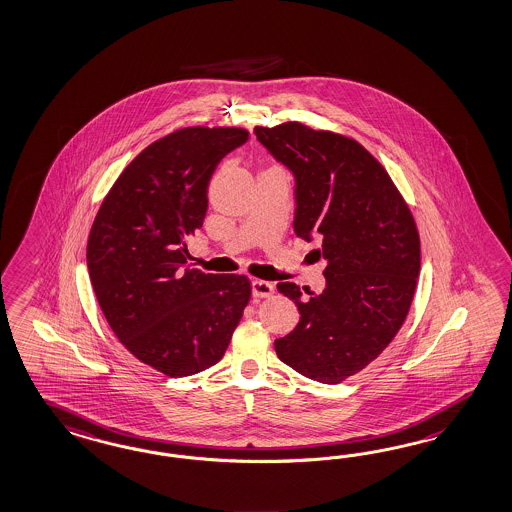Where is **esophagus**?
<instances>
[{"instance_id": "1", "label": "esophagus", "mask_w": 512, "mask_h": 512, "mask_svg": "<svg viewBox=\"0 0 512 512\" xmlns=\"http://www.w3.org/2000/svg\"><path fill=\"white\" fill-rule=\"evenodd\" d=\"M275 292L273 284L271 282H265V280H252V295L254 297H271Z\"/></svg>"}]
</instances>
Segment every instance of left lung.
<instances>
[{
	"mask_svg": "<svg viewBox=\"0 0 512 512\" xmlns=\"http://www.w3.org/2000/svg\"><path fill=\"white\" fill-rule=\"evenodd\" d=\"M254 132L295 176V235L316 237L327 260L320 295L278 284L301 320L275 340V351L305 378L340 383L370 365L408 316L421 271L417 224L387 170L357 140L299 121Z\"/></svg>",
	"mask_w": 512,
	"mask_h": 512,
	"instance_id": "8db88e82",
	"label": "left lung"
}]
</instances>
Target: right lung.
<instances>
[{"label":"right lung","instance_id":"1","mask_svg":"<svg viewBox=\"0 0 512 512\" xmlns=\"http://www.w3.org/2000/svg\"><path fill=\"white\" fill-rule=\"evenodd\" d=\"M247 138L237 127L162 136L117 177L89 230V278L106 322L138 361L170 378L217 365L249 305L245 275H205L187 262L209 179Z\"/></svg>","mask_w":512,"mask_h":512}]
</instances>
